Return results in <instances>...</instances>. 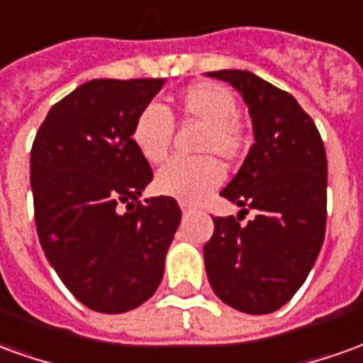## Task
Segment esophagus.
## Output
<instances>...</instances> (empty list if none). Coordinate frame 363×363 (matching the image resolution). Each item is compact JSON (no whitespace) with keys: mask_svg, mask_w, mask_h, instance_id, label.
Wrapping results in <instances>:
<instances>
[{"mask_svg":"<svg viewBox=\"0 0 363 363\" xmlns=\"http://www.w3.org/2000/svg\"><path fill=\"white\" fill-rule=\"evenodd\" d=\"M181 210L182 212H189V210H192V206H190V204H186V202H181Z\"/></svg>","mask_w":363,"mask_h":363,"instance_id":"esophagus-1","label":"esophagus"}]
</instances>
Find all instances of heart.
<instances>
[{"mask_svg": "<svg viewBox=\"0 0 363 363\" xmlns=\"http://www.w3.org/2000/svg\"><path fill=\"white\" fill-rule=\"evenodd\" d=\"M177 113L184 120L204 123L199 139V159H173L157 173V190L167 196L192 204L206 199L224 182L225 163L240 161L247 147V135L238 118V100L225 86L216 82H194L174 100ZM174 121L159 104L139 110L131 128V141L147 163H163L173 143Z\"/></svg>", "mask_w": 363, "mask_h": 363, "instance_id": "b5f03b06", "label": "heart"}]
</instances>
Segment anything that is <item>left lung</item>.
Listing matches in <instances>:
<instances>
[{"label": "left lung", "instance_id": "left-lung-1", "mask_svg": "<svg viewBox=\"0 0 363 363\" xmlns=\"http://www.w3.org/2000/svg\"><path fill=\"white\" fill-rule=\"evenodd\" d=\"M234 86L250 108L255 143L220 196L247 224L214 216L204 245L210 287L235 311L269 314L293 298L326 232V151L313 118L295 98L247 70L208 72Z\"/></svg>", "mask_w": 363, "mask_h": 363}]
</instances>
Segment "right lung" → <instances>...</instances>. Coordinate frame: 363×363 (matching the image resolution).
<instances>
[{"instance_id": "right-lung-1", "label": "right lung", "mask_w": 363, "mask_h": 363, "mask_svg": "<svg viewBox=\"0 0 363 363\" xmlns=\"http://www.w3.org/2000/svg\"><path fill=\"white\" fill-rule=\"evenodd\" d=\"M161 86V78L84 82L50 108L33 141L43 252L68 291L98 313H128L153 296L181 224L173 196L139 202L153 171L131 128Z\"/></svg>"}]
</instances>
